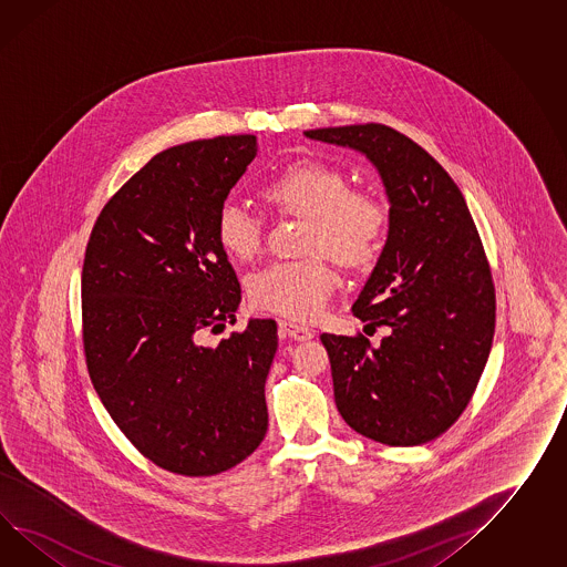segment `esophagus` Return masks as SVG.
<instances>
[{
    "label": "esophagus",
    "mask_w": 567,
    "mask_h": 567,
    "mask_svg": "<svg viewBox=\"0 0 567 567\" xmlns=\"http://www.w3.org/2000/svg\"><path fill=\"white\" fill-rule=\"evenodd\" d=\"M280 326V330L289 336L290 340H297V342H305V340H311L316 332L311 330V328H307V326H301V323H295V321H280L278 323Z\"/></svg>",
    "instance_id": "1"
}]
</instances>
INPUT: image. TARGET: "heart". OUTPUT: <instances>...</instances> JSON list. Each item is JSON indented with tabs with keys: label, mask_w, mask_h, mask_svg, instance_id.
<instances>
[{
	"label": "heart",
	"mask_w": 567,
	"mask_h": 567,
	"mask_svg": "<svg viewBox=\"0 0 567 567\" xmlns=\"http://www.w3.org/2000/svg\"><path fill=\"white\" fill-rule=\"evenodd\" d=\"M264 196L287 213L307 217V251H326L346 266L371 260L385 234V207L371 194L350 190L344 174L318 162L285 167L264 186ZM223 251L248 262L262 246V223L241 200L227 198L215 217ZM338 277L321 254L268 264L248 278L249 301L282 318L309 321L323 313Z\"/></svg>",
	"instance_id": "b5f03b06"
}]
</instances>
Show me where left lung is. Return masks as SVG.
<instances>
[{"instance_id":"8db88e82","label":"left lung","mask_w":567,"mask_h":567,"mask_svg":"<svg viewBox=\"0 0 567 567\" xmlns=\"http://www.w3.org/2000/svg\"><path fill=\"white\" fill-rule=\"evenodd\" d=\"M305 137L348 147L379 172L385 246L352 311L389 336L321 333L346 424L389 446H415L451 429L484 373L496 292L470 208L444 167L385 125L330 126Z\"/></svg>"}]
</instances>
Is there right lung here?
<instances>
[{
	"instance_id": "1",
	"label": "right lung",
	"mask_w": 567,
	"mask_h": 567,
	"mask_svg": "<svg viewBox=\"0 0 567 567\" xmlns=\"http://www.w3.org/2000/svg\"><path fill=\"white\" fill-rule=\"evenodd\" d=\"M254 135L157 153L102 208L82 272L90 379L116 426L162 470L207 477L248 458L268 430L275 319L234 323L241 289L215 237Z\"/></svg>"
}]
</instances>
